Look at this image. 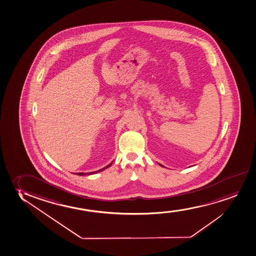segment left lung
<instances>
[{
	"mask_svg": "<svg viewBox=\"0 0 256 256\" xmlns=\"http://www.w3.org/2000/svg\"><path fill=\"white\" fill-rule=\"evenodd\" d=\"M160 166H162V165H160Z\"/></svg>",
	"mask_w": 256,
	"mask_h": 256,
	"instance_id": "obj_1",
	"label": "left lung"
}]
</instances>
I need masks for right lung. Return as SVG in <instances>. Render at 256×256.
Here are the masks:
<instances>
[{
  "label": "right lung",
  "instance_id": "1",
  "mask_svg": "<svg viewBox=\"0 0 256 256\" xmlns=\"http://www.w3.org/2000/svg\"><path fill=\"white\" fill-rule=\"evenodd\" d=\"M112 165V162L110 163V164H108V166H105V168H102V170H98V171H94V172H92V173H88V174H93L98 173V172H100V171H102V170H106V168H108V166H111ZM77 176H85V174H86L85 173H78L76 174Z\"/></svg>",
  "mask_w": 256,
  "mask_h": 256
}]
</instances>
